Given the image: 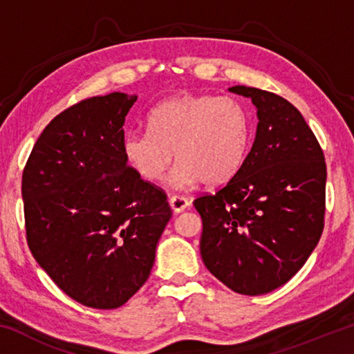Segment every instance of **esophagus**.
<instances>
[{
    "mask_svg": "<svg viewBox=\"0 0 354 354\" xmlns=\"http://www.w3.org/2000/svg\"><path fill=\"white\" fill-rule=\"evenodd\" d=\"M170 206L175 212H183L190 206V201L181 195H171L170 196Z\"/></svg>",
    "mask_w": 354,
    "mask_h": 354,
    "instance_id": "obj_1",
    "label": "esophagus"
}]
</instances>
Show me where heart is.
<instances>
[{
	"instance_id": "heart-1",
	"label": "heart",
	"mask_w": 354,
	"mask_h": 354,
	"mask_svg": "<svg viewBox=\"0 0 354 354\" xmlns=\"http://www.w3.org/2000/svg\"><path fill=\"white\" fill-rule=\"evenodd\" d=\"M250 134L248 111L239 100L184 95L156 106L148 129L128 131L122 147L131 169L148 183L164 178L175 151L179 162L170 181L187 187L227 181L243 164Z\"/></svg>"
}]
</instances>
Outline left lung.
<instances>
[{
  "mask_svg": "<svg viewBox=\"0 0 354 354\" xmlns=\"http://www.w3.org/2000/svg\"><path fill=\"white\" fill-rule=\"evenodd\" d=\"M257 107L256 137L234 176L194 206L203 220L201 257L231 290L262 295L308 261L325 226L326 162L295 106L254 87L230 88Z\"/></svg>",
  "mask_w": 354,
  "mask_h": 354,
  "instance_id": "obj_1",
  "label": "left lung"
}]
</instances>
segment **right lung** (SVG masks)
I'll use <instances>...</instances> for the list:
<instances>
[{
	"label": "right lung",
	"mask_w": 354,
	"mask_h": 354,
	"mask_svg": "<svg viewBox=\"0 0 354 354\" xmlns=\"http://www.w3.org/2000/svg\"><path fill=\"white\" fill-rule=\"evenodd\" d=\"M137 97L86 98L48 123L23 170L26 241L34 259L84 306L115 309L145 284L171 218L165 192L123 154Z\"/></svg>",
	"instance_id": "1"
}]
</instances>
